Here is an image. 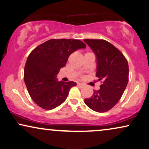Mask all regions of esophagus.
Segmentation results:
<instances>
[{
    "instance_id": "34e87169",
    "label": "esophagus",
    "mask_w": 149,
    "mask_h": 149,
    "mask_svg": "<svg viewBox=\"0 0 149 149\" xmlns=\"http://www.w3.org/2000/svg\"><path fill=\"white\" fill-rule=\"evenodd\" d=\"M78 86H80V87H82L84 86V84H83V83H78Z\"/></svg>"
}]
</instances>
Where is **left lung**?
Returning <instances> with one entry per match:
<instances>
[{
  "label": "left lung",
  "instance_id": "1",
  "mask_svg": "<svg viewBox=\"0 0 149 149\" xmlns=\"http://www.w3.org/2000/svg\"><path fill=\"white\" fill-rule=\"evenodd\" d=\"M97 59L96 76L102 80L100 89L94 91L84 103L97 112L110 110L122 97L128 83L129 66L123 54L112 44L104 39H84Z\"/></svg>",
  "mask_w": 149,
  "mask_h": 149
}]
</instances>
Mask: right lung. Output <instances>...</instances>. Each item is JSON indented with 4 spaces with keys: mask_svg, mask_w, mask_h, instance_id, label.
I'll use <instances>...</instances> for the list:
<instances>
[{
    "mask_svg": "<svg viewBox=\"0 0 149 149\" xmlns=\"http://www.w3.org/2000/svg\"><path fill=\"white\" fill-rule=\"evenodd\" d=\"M86 45L76 39H50L39 45L28 56L24 80L34 102L45 110L62 104L76 82H58L57 75L71 54Z\"/></svg>",
    "mask_w": 149,
    "mask_h": 149,
    "instance_id": "obj_1",
    "label": "right lung"
}]
</instances>
